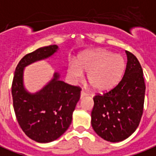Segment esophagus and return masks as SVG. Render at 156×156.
<instances>
[{
  "mask_svg": "<svg viewBox=\"0 0 156 156\" xmlns=\"http://www.w3.org/2000/svg\"><path fill=\"white\" fill-rule=\"evenodd\" d=\"M87 95V93H86L85 91H83V90H82L81 91V98H83V97H85V96Z\"/></svg>",
  "mask_w": 156,
  "mask_h": 156,
  "instance_id": "34e87169",
  "label": "esophagus"
}]
</instances>
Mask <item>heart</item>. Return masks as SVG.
<instances>
[{"label":"heart","instance_id":"1","mask_svg":"<svg viewBox=\"0 0 156 156\" xmlns=\"http://www.w3.org/2000/svg\"><path fill=\"white\" fill-rule=\"evenodd\" d=\"M126 62L121 55L106 49H93L78 56V63L72 61L68 67V73L73 81L83 78L87 73V80L97 91L104 92L113 88L124 74Z\"/></svg>","mask_w":156,"mask_h":156}]
</instances>
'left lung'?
Returning <instances> with one entry per match:
<instances>
[{
  "mask_svg": "<svg viewBox=\"0 0 156 156\" xmlns=\"http://www.w3.org/2000/svg\"><path fill=\"white\" fill-rule=\"evenodd\" d=\"M125 73L116 87L93 98L92 126L99 136L110 142L126 139L136 130L143 113L146 85L137 58L126 51Z\"/></svg>",
  "mask_w": 156,
  "mask_h": 156,
  "instance_id": "obj_1",
  "label": "left lung"
}]
</instances>
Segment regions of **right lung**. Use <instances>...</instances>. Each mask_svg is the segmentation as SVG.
I'll use <instances>...</instances> for the list:
<instances>
[{"label":"right lung","mask_w":156,"mask_h":156,"mask_svg":"<svg viewBox=\"0 0 156 156\" xmlns=\"http://www.w3.org/2000/svg\"><path fill=\"white\" fill-rule=\"evenodd\" d=\"M58 49L54 44L25 55L17 65L12 82L11 94L18 123L27 136L40 143L55 140L68 130L80 98L81 88L59 80L58 73L37 93H29L24 87V68L50 57Z\"/></svg>","instance_id":"obj_1"}]
</instances>
